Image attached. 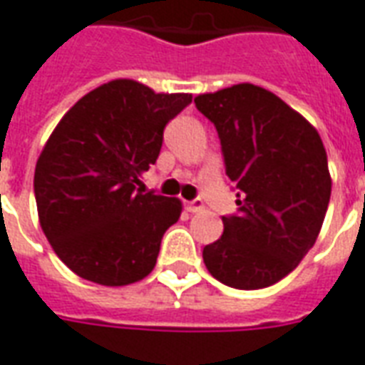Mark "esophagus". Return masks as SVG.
<instances>
[{
  "label": "esophagus",
  "instance_id": "1",
  "mask_svg": "<svg viewBox=\"0 0 365 365\" xmlns=\"http://www.w3.org/2000/svg\"><path fill=\"white\" fill-rule=\"evenodd\" d=\"M185 208H187L188 212H192V214H195V212L202 210L204 204H202V200H190V202L185 204Z\"/></svg>",
  "mask_w": 365,
  "mask_h": 365
}]
</instances>
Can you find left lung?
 <instances>
[{
    "instance_id": "obj_1",
    "label": "left lung",
    "mask_w": 365,
    "mask_h": 365,
    "mask_svg": "<svg viewBox=\"0 0 365 365\" xmlns=\"http://www.w3.org/2000/svg\"><path fill=\"white\" fill-rule=\"evenodd\" d=\"M218 131L240 214L204 247L206 269L234 289H263L309 253L330 202L327 149L319 131L279 96L234 84L195 98Z\"/></svg>"
}]
</instances>
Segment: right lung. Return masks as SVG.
<instances>
[{"instance_id":"right-lung-1","label":"right lung","mask_w":365,"mask_h":365,"mask_svg":"<svg viewBox=\"0 0 365 365\" xmlns=\"http://www.w3.org/2000/svg\"><path fill=\"white\" fill-rule=\"evenodd\" d=\"M190 102V94L112 80L54 128L35 167V200L48 244L78 277L121 287L153 271L182 204L137 185L159 157L165 125Z\"/></svg>"}]
</instances>
